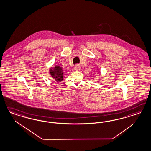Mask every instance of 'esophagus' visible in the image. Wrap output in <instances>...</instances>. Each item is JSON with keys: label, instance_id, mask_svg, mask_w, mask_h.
<instances>
[{"label": "esophagus", "instance_id": "34e87169", "mask_svg": "<svg viewBox=\"0 0 151 151\" xmlns=\"http://www.w3.org/2000/svg\"><path fill=\"white\" fill-rule=\"evenodd\" d=\"M74 69L76 70H79L80 69H81V67L79 65H76L75 67H74Z\"/></svg>", "mask_w": 151, "mask_h": 151}]
</instances>
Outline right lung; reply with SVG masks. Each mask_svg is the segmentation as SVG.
I'll return each mask as SVG.
<instances>
[{
  "label": "right lung",
  "mask_w": 151,
  "mask_h": 151,
  "mask_svg": "<svg viewBox=\"0 0 151 151\" xmlns=\"http://www.w3.org/2000/svg\"><path fill=\"white\" fill-rule=\"evenodd\" d=\"M49 73L57 82H62L63 79V69L60 66L55 65L51 67L49 69Z\"/></svg>",
  "instance_id": "1"
}]
</instances>
